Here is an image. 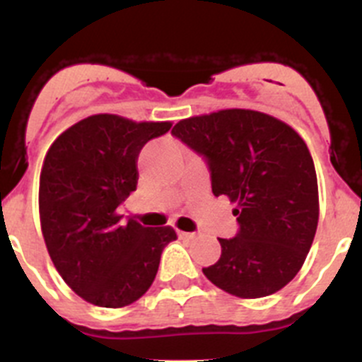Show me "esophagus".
I'll return each instance as SVG.
<instances>
[{
    "label": "esophagus",
    "instance_id": "34e87169",
    "mask_svg": "<svg viewBox=\"0 0 362 362\" xmlns=\"http://www.w3.org/2000/svg\"><path fill=\"white\" fill-rule=\"evenodd\" d=\"M177 235H178V238H182V240H192V238H196L194 233H187V231H177Z\"/></svg>",
    "mask_w": 362,
    "mask_h": 362
}]
</instances>
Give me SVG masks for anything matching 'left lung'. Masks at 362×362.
Instances as JSON below:
<instances>
[{"mask_svg": "<svg viewBox=\"0 0 362 362\" xmlns=\"http://www.w3.org/2000/svg\"><path fill=\"white\" fill-rule=\"evenodd\" d=\"M175 138L199 154L211 192L238 203V233L204 276L238 298H262L291 282L319 222L317 173L308 147L282 120L254 110H221L180 120Z\"/></svg>", "mask_w": 362, "mask_h": 362, "instance_id": "8db88e82", "label": "left lung"}]
</instances>
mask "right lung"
Listing matches in <instances>:
<instances>
[{"label": "right lung", "instance_id": "obj_1", "mask_svg": "<svg viewBox=\"0 0 362 362\" xmlns=\"http://www.w3.org/2000/svg\"><path fill=\"white\" fill-rule=\"evenodd\" d=\"M171 122H133L90 115L52 144L40 175V221L47 250L80 298L120 308L141 298L160 254L177 240L173 228H144L117 214L136 191L138 156Z\"/></svg>", "mask_w": 362, "mask_h": 362}]
</instances>
